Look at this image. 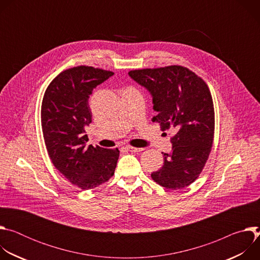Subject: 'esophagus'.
Returning <instances> with one entry per match:
<instances>
[{"instance_id":"esophagus-1","label":"esophagus","mask_w":260,"mask_h":260,"mask_svg":"<svg viewBox=\"0 0 260 260\" xmlns=\"http://www.w3.org/2000/svg\"><path fill=\"white\" fill-rule=\"evenodd\" d=\"M126 150L131 151V152H140V151H143V148H137V147H132V146H126L124 147Z\"/></svg>"}]
</instances>
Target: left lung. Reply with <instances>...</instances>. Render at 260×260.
I'll return each instance as SVG.
<instances>
[{
	"instance_id": "obj_1",
	"label": "left lung",
	"mask_w": 260,
	"mask_h": 260,
	"mask_svg": "<svg viewBox=\"0 0 260 260\" xmlns=\"http://www.w3.org/2000/svg\"><path fill=\"white\" fill-rule=\"evenodd\" d=\"M128 76L152 96V118L162 131L174 128L172 151L164 154V166L151 174L167 189L188 186L202 173L214 138V105L208 85L181 66L143 69Z\"/></svg>"
}]
</instances>
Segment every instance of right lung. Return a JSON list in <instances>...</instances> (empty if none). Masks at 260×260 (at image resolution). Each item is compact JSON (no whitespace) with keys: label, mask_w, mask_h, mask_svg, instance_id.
I'll return each instance as SVG.
<instances>
[{"label":"right lung","mask_w":260,"mask_h":260,"mask_svg":"<svg viewBox=\"0 0 260 260\" xmlns=\"http://www.w3.org/2000/svg\"><path fill=\"white\" fill-rule=\"evenodd\" d=\"M113 75L92 67H74L51 81L43 98L41 122L49 157L68 181L83 190L112 177L119 157L117 148L87 146L84 129L91 122L89 95Z\"/></svg>","instance_id":"right-lung-1"}]
</instances>
